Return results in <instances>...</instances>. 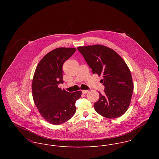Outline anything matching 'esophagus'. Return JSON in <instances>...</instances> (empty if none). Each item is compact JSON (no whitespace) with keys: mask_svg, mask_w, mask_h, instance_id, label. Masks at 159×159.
<instances>
[{"mask_svg":"<svg viewBox=\"0 0 159 159\" xmlns=\"http://www.w3.org/2000/svg\"><path fill=\"white\" fill-rule=\"evenodd\" d=\"M82 93L83 94H87V93H89V90H82Z\"/></svg>","mask_w":159,"mask_h":159,"instance_id":"obj_1","label":"esophagus"}]
</instances>
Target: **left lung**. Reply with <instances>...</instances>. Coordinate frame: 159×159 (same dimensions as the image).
Returning <instances> with one entry per match:
<instances>
[{
  "instance_id": "left-lung-1",
  "label": "left lung",
  "mask_w": 159,
  "mask_h": 159,
  "mask_svg": "<svg viewBox=\"0 0 159 159\" xmlns=\"http://www.w3.org/2000/svg\"><path fill=\"white\" fill-rule=\"evenodd\" d=\"M77 49L93 74L103 77L101 82L105 89L94 103L96 111L107 118L124 115L130 104L134 87L130 70L124 60L115 51L101 44Z\"/></svg>"
}]
</instances>
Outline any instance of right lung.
<instances>
[{
    "label": "right lung",
    "mask_w": 159,
    "mask_h": 159,
    "mask_svg": "<svg viewBox=\"0 0 159 159\" xmlns=\"http://www.w3.org/2000/svg\"><path fill=\"white\" fill-rule=\"evenodd\" d=\"M76 51L74 48H58L45 55L38 64L32 82L34 102L40 115L49 123L61 125L75 113V102L82 92H66L63 84L62 66Z\"/></svg>",
    "instance_id": "add662e5"
}]
</instances>
